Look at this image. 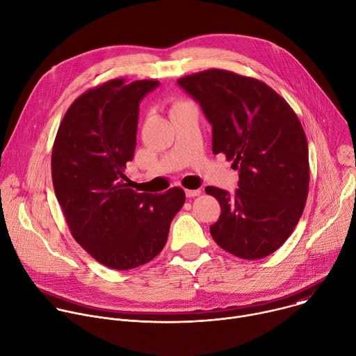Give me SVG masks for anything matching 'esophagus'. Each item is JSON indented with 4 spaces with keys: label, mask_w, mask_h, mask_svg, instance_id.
Wrapping results in <instances>:
<instances>
[{
    "label": "esophagus",
    "mask_w": 356,
    "mask_h": 356,
    "mask_svg": "<svg viewBox=\"0 0 356 356\" xmlns=\"http://www.w3.org/2000/svg\"><path fill=\"white\" fill-rule=\"evenodd\" d=\"M200 194H201V190H186V195H187L188 198L197 197V195H200Z\"/></svg>",
    "instance_id": "obj_1"
}]
</instances>
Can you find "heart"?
<instances>
[{
    "instance_id": "1",
    "label": "heart",
    "mask_w": 356,
    "mask_h": 356,
    "mask_svg": "<svg viewBox=\"0 0 356 356\" xmlns=\"http://www.w3.org/2000/svg\"><path fill=\"white\" fill-rule=\"evenodd\" d=\"M180 103H183V102H176V103H175L172 107H175V106H177V104H180Z\"/></svg>"
}]
</instances>
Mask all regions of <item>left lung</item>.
<instances>
[{
    "label": "left lung",
    "mask_w": 356,
    "mask_h": 356,
    "mask_svg": "<svg viewBox=\"0 0 356 356\" xmlns=\"http://www.w3.org/2000/svg\"><path fill=\"white\" fill-rule=\"evenodd\" d=\"M212 126V152L239 170L233 195L208 186L220 205L209 226L216 245L245 260L278 250L302 216L309 193V149L293 108L252 76L211 68L177 79Z\"/></svg>",
    "instance_id": "8db88e82"
}]
</instances>
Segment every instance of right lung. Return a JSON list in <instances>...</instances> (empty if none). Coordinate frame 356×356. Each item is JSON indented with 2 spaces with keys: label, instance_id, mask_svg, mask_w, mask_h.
<instances>
[{
  "label": "right lung",
  "instance_id": "add662e5",
  "mask_svg": "<svg viewBox=\"0 0 356 356\" xmlns=\"http://www.w3.org/2000/svg\"><path fill=\"white\" fill-rule=\"evenodd\" d=\"M158 85L117 78L88 89L68 107L53 145V186L72 238L113 270L155 259L186 201L180 187L137 193L124 175L134 158L140 102Z\"/></svg>",
  "mask_w": 356,
  "mask_h": 356
}]
</instances>
